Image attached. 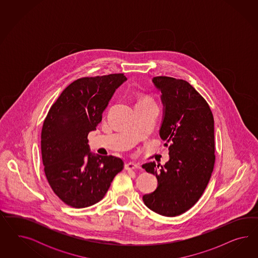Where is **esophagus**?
<instances>
[{
  "label": "esophagus",
  "mask_w": 258,
  "mask_h": 258,
  "mask_svg": "<svg viewBox=\"0 0 258 258\" xmlns=\"http://www.w3.org/2000/svg\"><path fill=\"white\" fill-rule=\"evenodd\" d=\"M125 168L126 170H133V169H139L141 168V166L138 164H134L133 162H130L125 164Z\"/></svg>",
  "instance_id": "1"
}]
</instances>
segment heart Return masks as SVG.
Here are the masks:
<instances>
[{"label": "heart", "mask_w": 258, "mask_h": 258, "mask_svg": "<svg viewBox=\"0 0 258 258\" xmlns=\"http://www.w3.org/2000/svg\"><path fill=\"white\" fill-rule=\"evenodd\" d=\"M149 102H154L153 99L149 96H144L138 103H149Z\"/></svg>", "instance_id": "heart-1"}]
</instances>
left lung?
<instances>
[{
  "label": "left lung",
  "mask_w": 258,
  "mask_h": 258,
  "mask_svg": "<svg viewBox=\"0 0 258 258\" xmlns=\"http://www.w3.org/2000/svg\"><path fill=\"white\" fill-rule=\"evenodd\" d=\"M164 106L160 136L166 141L169 161L143 164L156 176L158 187L144 195L150 210L164 217H177L194 206L203 196L215 165L214 116L207 101L186 80L153 78Z\"/></svg>",
  "instance_id": "8db88e82"
}]
</instances>
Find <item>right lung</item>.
<instances>
[{
	"mask_svg": "<svg viewBox=\"0 0 258 258\" xmlns=\"http://www.w3.org/2000/svg\"><path fill=\"white\" fill-rule=\"evenodd\" d=\"M124 74L85 77L72 82L51 106L41 130V157L47 180L63 203L85 208L100 202L124 162L117 157L93 155L88 134L102 113Z\"/></svg>",
	"mask_w": 258,
	"mask_h": 258,
	"instance_id": "obj_1",
	"label": "right lung"
}]
</instances>
